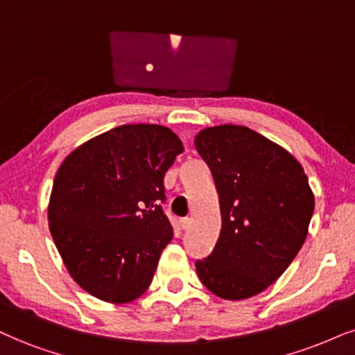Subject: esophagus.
I'll use <instances>...</instances> for the list:
<instances>
[{
	"label": "esophagus",
	"mask_w": 355,
	"mask_h": 355,
	"mask_svg": "<svg viewBox=\"0 0 355 355\" xmlns=\"http://www.w3.org/2000/svg\"><path fill=\"white\" fill-rule=\"evenodd\" d=\"M179 224H181V227L182 229H189L191 227V224H192V220H191V217H182V218H179Z\"/></svg>",
	"instance_id": "1"
}]
</instances>
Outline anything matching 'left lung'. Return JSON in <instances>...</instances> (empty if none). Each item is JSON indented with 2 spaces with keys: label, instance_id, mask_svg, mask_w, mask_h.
Here are the masks:
<instances>
[{
  "label": "left lung",
  "instance_id": "1",
  "mask_svg": "<svg viewBox=\"0 0 355 355\" xmlns=\"http://www.w3.org/2000/svg\"><path fill=\"white\" fill-rule=\"evenodd\" d=\"M194 143L211 168L222 214L216 247L196 270L218 298H252L303 247L314 211L308 176L290 153L247 126L205 128Z\"/></svg>",
  "mask_w": 355,
  "mask_h": 355
}]
</instances>
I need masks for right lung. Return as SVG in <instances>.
Here are the masks:
<instances>
[{"label": "right lung", "instance_id": "right-lung-1", "mask_svg": "<svg viewBox=\"0 0 355 355\" xmlns=\"http://www.w3.org/2000/svg\"><path fill=\"white\" fill-rule=\"evenodd\" d=\"M184 151L161 125H123L78 146L57 171L49 229L71 277L108 303L139 298L173 239L164 174Z\"/></svg>", "mask_w": 355, "mask_h": 355}]
</instances>
